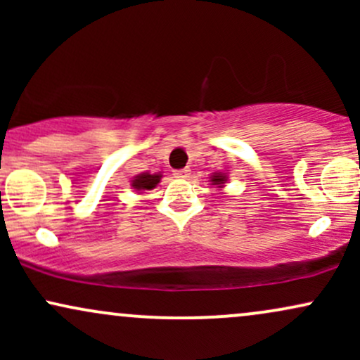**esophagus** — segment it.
<instances>
[{"mask_svg": "<svg viewBox=\"0 0 360 360\" xmlns=\"http://www.w3.org/2000/svg\"><path fill=\"white\" fill-rule=\"evenodd\" d=\"M172 174H174V177H181V179H184V177H189V174H191V169L189 167L176 169V171H172Z\"/></svg>", "mask_w": 360, "mask_h": 360, "instance_id": "obj_1", "label": "esophagus"}]
</instances>
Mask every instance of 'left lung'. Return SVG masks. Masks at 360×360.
Instances as JSON below:
<instances>
[{"label":"left lung","instance_id":"1","mask_svg":"<svg viewBox=\"0 0 360 360\" xmlns=\"http://www.w3.org/2000/svg\"><path fill=\"white\" fill-rule=\"evenodd\" d=\"M212 181H213V183L214 184H223V183H225V176H221V174H214L213 177H212Z\"/></svg>","mask_w":360,"mask_h":360}]
</instances>
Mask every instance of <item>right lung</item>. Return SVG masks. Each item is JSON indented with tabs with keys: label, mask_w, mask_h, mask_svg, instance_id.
<instances>
[{
	"label": "right lung",
	"mask_w": 360,
	"mask_h": 360,
	"mask_svg": "<svg viewBox=\"0 0 360 360\" xmlns=\"http://www.w3.org/2000/svg\"><path fill=\"white\" fill-rule=\"evenodd\" d=\"M159 181H160L159 174H148V172H143V174L135 177L131 186H134L137 191H142V189H154Z\"/></svg>",
	"instance_id": "right-lung-1"
}]
</instances>
